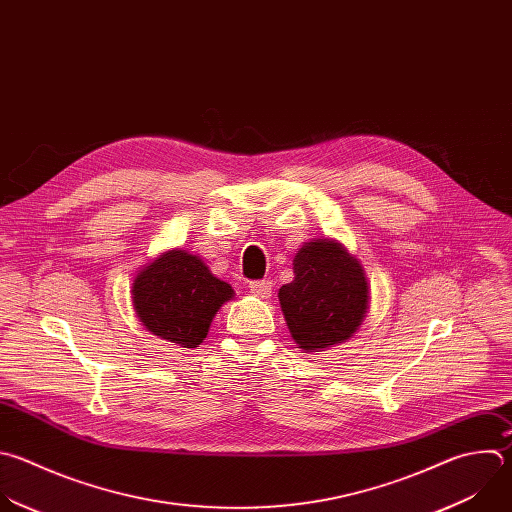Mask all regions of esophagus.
<instances>
[{
    "label": "esophagus",
    "mask_w": 512,
    "mask_h": 512,
    "mask_svg": "<svg viewBox=\"0 0 512 512\" xmlns=\"http://www.w3.org/2000/svg\"><path fill=\"white\" fill-rule=\"evenodd\" d=\"M249 289L257 295V297H263V299H267L269 295H271V289H273V283H271V279H257V281H251L249 283Z\"/></svg>",
    "instance_id": "obj_1"
}]
</instances>
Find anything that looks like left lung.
Returning a JSON list of instances; mask_svg holds the SVG:
<instances>
[{
  "label": "left lung",
  "instance_id": "left-lung-1",
  "mask_svg": "<svg viewBox=\"0 0 512 512\" xmlns=\"http://www.w3.org/2000/svg\"><path fill=\"white\" fill-rule=\"evenodd\" d=\"M295 279L279 289L291 337L301 350L342 344L362 325L368 281L362 265L342 245L319 239L293 259Z\"/></svg>",
  "mask_w": 512,
  "mask_h": 512
}]
</instances>
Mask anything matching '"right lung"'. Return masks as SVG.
<instances>
[{"mask_svg":"<svg viewBox=\"0 0 512 512\" xmlns=\"http://www.w3.org/2000/svg\"><path fill=\"white\" fill-rule=\"evenodd\" d=\"M231 297L229 283L179 249L146 265L132 283L134 309L146 329L183 348L203 342L215 313Z\"/></svg>","mask_w":512,"mask_h":512,"instance_id":"obj_1","label":"right lung"}]
</instances>
